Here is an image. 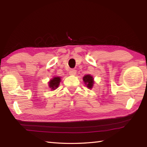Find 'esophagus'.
I'll return each instance as SVG.
<instances>
[{
    "label": "esophagus",
    "instance_id": "esophagus-1",
    "mask_svg": "<svg viewBox=\"0 0 147 147\" xmlns=\"http://www.w3.org/2000/svg\"><path fill=\"white\" fill-rule=\"evenodd\" d=\"M76 74V71L74 70V69H71L69 71V74L70 75H72V76H74L75 75V74Z\"/></svg>",
    "mask_w": 147,
    "mask_h": 147
}]
</instances>
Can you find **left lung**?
<instances>
[{
	"mask_svg": "<svg viewBox=\"0 0 147 147\" xmlns=\"http://www.w3.org/2000/svg\"><path fill=\"white\" fill-rule=\"evenodd\" d=\"M83 80L87 88L89 89H92L93 88L95 82L94 78H93V77L92 75H90V74H86V75L83 76Z\"/></svg>",
	"mask_w": 147,
	"mask_h": 147,
	"instance_id": "left-lung-1",
	"label": "left lung"
}]
</instances>
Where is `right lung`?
I'll return each mask as SVG.
<instances>
[{"label":"right lung","instance_id":"right-lung-1","mask_svg":"<svg viewBox=\"0 0 147 147\" xmlns=\"http://www.w3.org/2000/svg\"><path fill=\"white\" fill-rule=\"evenodd\" d=\"M61 81V77L55 76L54 78H52L48 83L50 90H51L53 91V90H55L56 88H57L59 86V84H60Z\"/></svg>","mask_w":147,"mask_h":147}]
</instances>
